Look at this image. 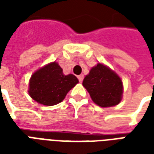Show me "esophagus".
Returning <instances> with one entry per match:
<instances>
[{"mask_svg": "<svg viewBox=\"0 0 154 154\" xmlns=\"http://www.w3.org/2000/svg\"><path fill=\"white\" fill-rule=\"evenodd\" d=\"M77 78H78V80H79V82H82V81H83V78H84V76L82 74V75H79L78 77H77Z\"/></svg>", "mask_w": 154, "mask_h": 154, "instance_id": "obj_1", "label": "esophagus"}]
</instances>
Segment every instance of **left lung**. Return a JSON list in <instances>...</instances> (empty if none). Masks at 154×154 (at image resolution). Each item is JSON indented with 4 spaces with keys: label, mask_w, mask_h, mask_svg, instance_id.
Listing matches in <instances>:
<instances>
[{
    "label": "left lung",
    "mask_w": 154,
    "mask_h": 154,
    "mask_svg": "<svg viewBox=\"0 0 154 154\" xmlns=\"http://www.w3.org/2000/svg\"><path fill=\"white\" fill-rule=\"evenodd\" d=\"M94 102L101 107L114 106L121 100L122 82L109 67L98 63L82 82Z\"/></svg>",
    "instance_id": "obj_1"
}]
</instances>
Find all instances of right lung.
Returning <instances> with one entry per match:
<instances>
[{
  "label": "right lung",
  "mask_w": 154,
  "mask_h": 154,
  "mask_svg": "<svg viewBox=\"0 0 154 154\" xmlns=\"http://www.w3.org/2000/svg\"><path fill=\"white\" fill-rule=\"evenodd\" d=\"M77 83V77L72 74L63 75V69L54 62L32 75L29 93L38 103L54 106L63 100L67 92Z\"/></svg>",
  "instance_id": "1"
}]
</instances>
